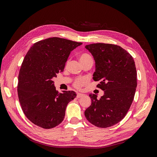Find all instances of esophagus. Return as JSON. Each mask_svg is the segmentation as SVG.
Here are the masks:
<instances>
[{
    "mask_svg": "<svg viewBox=\"0 0 157 157\" xmlns=\"http://www.w3.org/2000/svg\"><path fill=\"white\" fill-rule=\"evenodd\" d=\"M83 95H84V94H81V93H78V94H77V98H81V97H82Z\"/></svg>",
    "mask_w": 157,
    "mask_h": 157,
    "instance_id": "obj_1",
    "label": "esophagus"
}]
</instances>
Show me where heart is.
I'll list each match as a JSON object with an SVG mask.
<instances>
[{
    "label": "heart",
    "mask_w": 157,
    "mask_h": 157,
    "mask_svg": "<svg viewBox=\"0 0 157 157\" xmlns=\"http://www.w3.org/2000/svg\"><path fill=\"white\" fill-rule=\"evenodd\" d=\"M89 58H91V56L89 55V54H88L86 53H82L79 55V59L81 63L85 62V61L87 60ZM68 63H69V61L67 62V65ZM87 82H88V79L86 78H78L74 80L73 85L75 88H77V89H80V88L84 86L87 83Z\"/></svg>",
    "instance_id": "1"
}]
</instances>
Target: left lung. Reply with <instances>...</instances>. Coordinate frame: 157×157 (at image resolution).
<instances>
[{
  "mask_svg": "<svg viewBox=\"0 0 157 157\" xmlns=\"http://www.w3.org/2000/svg\"><path fill=\"white\" fill-rule=\"evenodd\" d=\"M85 48L95 62L93 75L97 87L104 90L99 99L89 95L92 104L85 111L86 119L98 128L112 126L123 119L130 108L137 88V70L133 57L121 47L92 44Z\"/></svg>",
  "mask_w": 157,
  "mask_h": 157,
  "instance_id": "obj_1",
  "label": "left lung"
}]
</instances>
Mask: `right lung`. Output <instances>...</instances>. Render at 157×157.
I'll return each instance as SVG.
<instances>
[{"label":"right lung","instance_id":"right-lung-1","mask_svg":"<svg viewBox=\"0 0 157 157\" xmlns=\"http://www.w3.org/2000/svg\"><path fill=\"white\" fill-rule=\"evenodd\" d=\"M81 42L58 37L40 40L27 52L18 74L17 92L22 110L31 122L44 129L59 125L74 91L59 93L53 78L64 70L71 52Z\"/></svg>","mask_w":157,"mask_h":157}]
</instances>
